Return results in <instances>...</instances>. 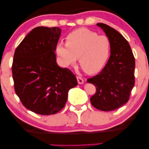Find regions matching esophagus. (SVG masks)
Returning a JSON list of instances; mask_svg holds the SVG:
<instances>
[{"label": "esophagus", "instance_id": "1", "mask_svg": "<svg viewBox=\"0 0 149 149\" xmlns=\"http://www.w3.org/2000/svg\"><path fill=\"white\" fill-rule=\"evenodd\" d=\"M77 79L78 83H79V84H81L82 83H84V79H82V77L78 76V77H77Z\"/></svg>", "mask_w": 149, "mask_h": 149}]
</instances>
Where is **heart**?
I'll list each match as a JSON object with an SVG mask.
<instances>
[{"instance_id": "b5f03b06", "label": "heart", "mask_w": 149, "mask_h": 149, "mask_svg": "<svg viewBox=\"0 0 149 149\" xmlns=\"http://www.w3.org/2000/svg\"><path fill=\"white\" fill-rule=\"evenodd\" d=\"M111 41L106 36H98L86 28L77 29L68 34L66 44L58 42L56 52L65 66L75 64L79 58L80 67L88 74L98 72L108 61Z\"/></svg>"}]
</instances>
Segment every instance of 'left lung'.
Masks as SVG:
<instances>
[{
  "label": "left lung",
  "mask_w": 149,
  "mask_h": 149,
  "mask_svg": "<svg viewBox=\"0 0 149 149\" xmlns=\"http://www.w3.org/2000/svg\"><path fill=\"white\" fill-rule=\"evenodd\" d=\"M111 41V55L102 71L87 79L96 92L91 97L92 106L99 110L116 109L128 102L135 85V61L128 41L111 27L97 24Z\"/></svg>",
  "instance_id": "8db88e82"
}]
</instances>
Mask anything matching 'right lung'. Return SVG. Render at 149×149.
Returning <instances> with one entry per match:
<instances>
[{
  "label": "right lung",
  "mask_w": 149,
  "mask_h": 149,
  "mask_svg": "<svg viewBox=\"0 0 149 149\" xmlns=\"http://www.w3.org/2000/svg\"><path fill=\"white\" fill-rule=\"evenodd\" d=\"M58 27L33 29L16 47L12 72L14 90L23 106L40 115H52L64 108L68 92L78 84L71 70L56 63Z\"/></svg>",
  "instance_id": "add662e5"
}]
</instances>
